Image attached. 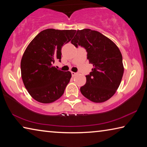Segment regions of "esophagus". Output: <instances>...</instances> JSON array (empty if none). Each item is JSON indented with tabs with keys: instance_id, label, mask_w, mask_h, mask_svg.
<instances>
[{
	"instance_id": "1",
	"label": "esophagus",
	"mask_w": 147,
	"mask_h": 147,
	"mask_svg": "<svg viewBox=\"0 0 147 147\" xmlns=\"http://www.w3.org/2000/svg\"><path fill=\"white\" fill-rule=\"evenodd\" d=\"M76 74H77V73H74V72H71V74H72V76H75Z\"/></svg>"
}]
</instances>
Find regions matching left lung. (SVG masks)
Instances as JSON below:
<instances>
[{
  "instance_id": "left-lung-1",
  "label": "left lung",
  "mask_w": 147,
  "mask_h": 147,
  "mask_svg": "<svg viewBox=\"0 0 147 147\" xmlns=\"http://www.w3.org/2000/svg\"><path fill=\"white\" fill-rule=\"evenodd\" d=\"M71 43L86 50L87 58L93 69L86 75L81 93L93 102H104L115 93L124 73L123 57L117 46L99 32L77 30Z\"/></svg>"
}]
</instances>
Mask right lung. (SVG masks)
I'll return each mask as SVG.
<instances>
[{
  "label": "right lung",
  "instance_id": "obj_1",
  "mask_svg": "<svg viewBox=\"0 0 147 147\" xmlns=\"http://www.w3.org/2000/svg\"><path fill=\"white\" fill-rule=\"evenodd\" d=\"M75 33V30H44L24 51L21 61V77L28 93L39 102H53L63 94L71 73L57 69L53 64L56 60L61 61V47Z\"/></svg>",
  "mask_w": 147,
  "mask_h": 147
}]
</instances>
